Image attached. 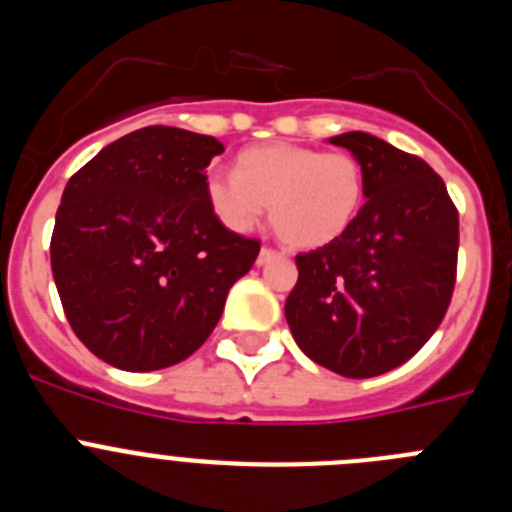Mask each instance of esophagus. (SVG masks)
<instances>
[{"mask_svg": "<svg viewBox=\"0 0 512 512\" xmlns=\"http://www.w3.org/2000/svg\"><path fill=\"white\" fill-rule=\"evenodd\" d=\"M274 259H282V253H279V251H274V248H261V251H259V261H256V264H259V266H266V264H271V261H274Z\"/></svg>", "mask_w": 512, "mask_h": 512, "instance_id": "obj_1", "label": "esophagus"}]
</instances>
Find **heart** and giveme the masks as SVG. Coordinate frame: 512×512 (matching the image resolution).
Instances as JSON below:
<instances>
[{
  "label": "heart",
  "mask_w": 512,
  "mask_h": 512,
  "mask_svg": "<svg viewBox=\"0 0 512 512\" xmlns=\"http://www.w3.org/2000/svg\"><path fill=\"white\" fill-rule=\"evenodd\" d=\"M205 200L230 233H248L269 205L287 246L312 251L341 238L364 202V169L351 153L264 143L238 153L235 176L210 171Z\"/></svg>",
  "instance_id": "heart-1"
}]
</instances>
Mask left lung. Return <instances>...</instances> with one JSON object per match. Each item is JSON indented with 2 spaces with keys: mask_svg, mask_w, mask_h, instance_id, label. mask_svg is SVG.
Here are the masks:
<instances>
[{
  "mask_svg": "<svg viewBox=\"0 0 512 512\" xmlns=\"http://www.w3.org/2000/svg\"><path fill=\"white\" fill-rule=\"evenodd\" d=\"M330 143L361 164L366 202L341 238L297 256L284 315L315 364L379 377L413 359L449 310L459 212L423 158L359 130Z\"/></svg>",
  "mask_w": 512,
  "mask_h": 512,
  "instance_id": "obj_1",
  "label": "left lung"
}]
</instances>
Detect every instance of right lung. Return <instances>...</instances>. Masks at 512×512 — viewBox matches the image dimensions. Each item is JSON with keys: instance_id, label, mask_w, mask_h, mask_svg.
<instances>
[{"instance_id": "right-lung-1", "label": "right lung", "mask_w": 512, "mask_h": 512, "mask_svg": "<svg viewBox=\"0 0 512 512\" xmlns=\"http://www.w3.org/2000/svg\"><path fill=\"white\" fill-rule=\"evenodd\" d=\"M223 143L151 125L122 135L63 189L51 269L79 341L125 372L192 356L261 243L230 233L205 200Z\"/></svg>"}]
</instances>
